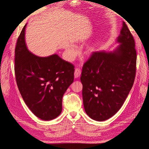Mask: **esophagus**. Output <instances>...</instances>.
<instances>
[{
  "instance_id": "esophagus-1",
  "label": "esophagus",
  "mask_w": 149,
  "mask_h": 149,
  "mask_svg": "<svg viewBox=\"0 0 149 149\" xmlns=\"http://www.w3.org/2000/svg\"><path fill=\"white\" fill-rule=\"evenodd\" d=\"M81 73V71L79 69V68H76L75 71H74V78H79Z\"/></svg>"
}]
</instances>
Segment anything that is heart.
<instances>
[{
  "label": "heart",
  "instance_id": "obj_1",
  "mask_svg": "<svg viewBox=\"0 0 149 149\" xmlns=\"http://www.w3.org/2000/svg\"><path fill=\"white\" fill-rule=\"evenodd\" d=\"M95 51V47L93 45H89L85 48L83 54L85 56H91ZM66 55L67 59L69 61H72L76 55V49L73 46H68L66 49Z\"/></svg>",
  "mask_w": 149,
  "mask_h": 149
}]
</instances>
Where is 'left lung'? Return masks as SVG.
<instances>
[{"mask_svg": "<svg viewBox=\"0 0 149 149\" xmlns=\"http://www.w3.org/2000/svg\"><path fill=\"white\" fill-rule=\"evenodd\" d=\"M116 43L119 44L112 51L93 53L82 69L84 108L97 121L111 118L120 109L134 82L135 42L124 22Z\"/></svg>", "mask_w": 149, "mask_h": 149, "instance_id": "left-lung-1", "label": "left lung"}]
</instances>
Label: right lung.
Instances as JSON below:
<instances>
[{"label":"right lung","instance_id":"right-lung-1","mask_svg":"<svg viewBox=\"0 0 149 149\" xmlns=\"http://www.w3.org/2000/svg\"><path fill=\"white\" fill-rule=\"evenodd\" d=\"M24 26L15 49V73L26 105L42 120L56 118L62 111V98L74 81V66L57 54L41 57L29 50Z\"/></svg>","mask_w":149,"mask_h":149}]
</instances>
